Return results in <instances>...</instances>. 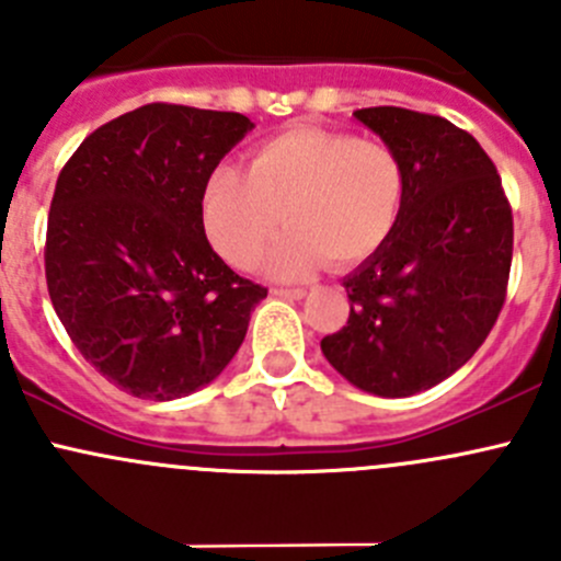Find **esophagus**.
<instances>
[{
    "label": "esophagus",
    "instance_id": "34e87169",
    "mask_svg": "<svg viewBox=\"0 0 561 561\" xmlns=\"http://www.w3.org/2000/svg\"><path fill=\"white\" fill-rule=\"evenodd\" d=\"M271 296L290 298V301H298V298L307 296V290H304V287H271Z\"/></svg>",
    "mask_w": 561,
    "mask_h": 561
}]
</instances>
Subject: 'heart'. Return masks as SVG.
Returning <instances> with one entry per match:
<instances>
[{"mask_svg": "<svg viewBox=\"0 0 561 561\" xmlns=\"http://www.w3.org/2000/svg\"><path fill=\"white\" fill-rule=\"evenodd\" d=\"M407 197V168L382 140L301 127L257 146L249 173L222 165L203 192V225L228 263L252 268L285 219L268 254L282 279L314 274L328 257L353 265L393 233Z\"/></svg>", "mask_w": 561, "mask_h": 561, "instance_id": "b5f03b06", "label": "heart"}]
</instances>
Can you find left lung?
Segmentation results:
<instances>
[{"instance_id":"1","label":"left lung","mask_w":561,"mask_h":561,"mask_svg":"<svg viewBox=\"0 0 561 561\" xmlns=\"http://www.w3.org/2000/svg\"><path fill=\"white\" fill-rule=\"evenodd\" d=\"M353 116L401 157L407 197L386 244L344 276L347 325L320 347L355 388L401 399L448 380L494 328L513 211L494 162L448 118L393 105Z\"/></svg>"}]
</instances>
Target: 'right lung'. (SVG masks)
I'll list each match as a JSON object with an SVG mask.
<instances>
[{"instance_id":"add662e5","label":"right lung","mask_w":561,"mask_h":561,"mask_svg":"<svg viewBox=\"0 0 561 561\" xmlns=\"http://www.w3.org/2000/svg\"><path fill=\"white\" fill-rule=\"evenodd\" d=\"M244 113L151 103L94 129L61 168L45 282L78 353L138 399L222 375L268 290L206 239L203 192L252 129Z\"/></svg>"}]
</instances>
